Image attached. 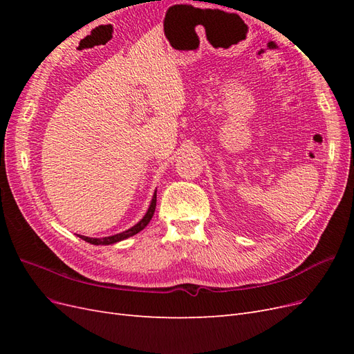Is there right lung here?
Masks as SVG:
<instances>
[{
  "label": "right lung",
  "instance_id": "right-lung-1",
  "mask_svg": "<svg viewBox=\"0 0 354 354\" xmlns=\"http://www.w3.org/2000/svg\"><path fill=\"white\" fill-rule=\"evenodd\" d=\"M155 208H156V192L153 194L152 202H151V205H149V209L145 214V217L140 221H138L137 224H134L131 229H128V230L121 232V233H116V234H113V236H106V238H88V236H82V234H78V236L81 239H84L85 242L93 243V245H112V243H116V242H120V241H124L127 238L134 236V234H137L138 232L143 230L147 226L149 221H151L152 217H153Z\"/></svg>",
  "mask_w": 354,
  "mask_h": 354
}]
</instances>
